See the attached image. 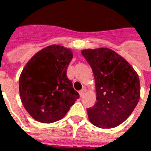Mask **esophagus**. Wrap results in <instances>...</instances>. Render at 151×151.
Returning a JSON list of instances; mask_svg holds the SVG:
<instances>
[{
	"label": "esophagus",
	"instance_id": "34e87169",
	"mask_svg": "<svg viewBox=\"0 0 151 151\" xmlns=\"http://www.w3.org/2000/svg\"><path fill=\"white\" fill-rule=\"evenodd\" d=\"M85 92H86V90H85V88H82V89L81 90L80 92H79V94H80V96L82 97L84 95H85Z\"/></svg>",
	"mask_w": 151,
	"mask_h": 151
}]
</instances>
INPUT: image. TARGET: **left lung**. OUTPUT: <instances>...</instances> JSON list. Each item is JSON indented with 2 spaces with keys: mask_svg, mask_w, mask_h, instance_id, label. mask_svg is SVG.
Wrapping results in <instances>:
<instances>
[{
  "mask_svg": "<svg viewBox=\"0 0 151 151\" xmlns=\"http://www.w3.org/2000/svg\"><path fill=\"white\" fill-rule=\"evenodd\" d=\"M81 54L92 67L96 82V103L87 109L89 121L102 129L118 126L139 102L138 74L123 57L109 48L85 49Z\"/></svg>",
  "mask_w": 151,
  "mask_h": 151,
  "instance_id": "8db88e82",
  "label": "left lung"
}]
</instances>
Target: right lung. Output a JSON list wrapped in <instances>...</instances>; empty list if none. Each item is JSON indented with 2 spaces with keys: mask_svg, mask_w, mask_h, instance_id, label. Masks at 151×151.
Listing matches in <instances>:
<instances>
[{
  "mask_svg": "<svg viewBox=\"0 0 151 151\" xmlns=\"http://www.w3.org/2000/svg\"><path fill=\"white\" fill-rule=\"evenodd\" d=\"M73 58L70 48L53 45L34 55L19 77L22 105L34 119L52 123L62 119L79 94L66 70Z\"/></svg>",
  "mask_w": 151,
  "mask_h": 151,
  "instance_id": "right-lung-1",
  "label": "right lung"
}]
</instances>
